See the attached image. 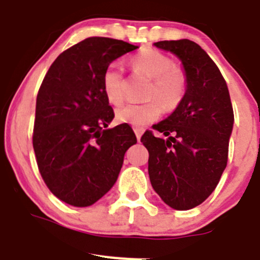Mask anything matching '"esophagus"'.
<instances>
[{
  "mask_svg": "<svg viewBox=\"0 0 260 260\" xmlns=\"http://www.w3.org/2000/svg\"><path fill=\"white\" fill-rule=\"evenodd\" d=\"M135 133H136V137H137V140L140 141L141 137H142V135H143V129H142V128L136 127L135 128Z\"/></svg>",
  "mask_w": 260,
  "mask_h": 260,
  "instance_id": "1",
  "label": "esophagus"
}]
</instances>
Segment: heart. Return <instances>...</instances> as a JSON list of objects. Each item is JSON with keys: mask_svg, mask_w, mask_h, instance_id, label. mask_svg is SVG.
<instances>
[{"mask_svg": "<svg viewBox=\"0 0 260 260\" xmlns=\"http://www.w3.org/2000/svg\"><path fill=\"white\" fill-rule=\"evenodd\" d=\"M133 67L152 79L148 98H157L165 109L176 108L185 93L186 79L183 73L174 67L171 57L156 49L145 48L131 59ZM103 90L107 99L113 106L123 102V70L118 62H112L103 73ZM161 114V105L157 101L143 104H125L115 112L118 122L133 127H145L154 122Z\"/></svg>", "mask_w": 260, "mask_h": 260, "instance_id": "obj_1", "label": "heart"}]
</instances>
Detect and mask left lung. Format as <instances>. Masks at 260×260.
I'll return each mask as SVG.
<instances>
[{"instance_id":"8db88e82","label":"left lung","mask_w":260,"mask_h":260,"mask_svg":"<svg viewBox=\"0 0 260 260\" xmlns=\"http://www.w3.org/2000/svg\"><path fill=\"white\" fill-rule=\"evenodd\" d=\"M153 45L180 60L186 89L176 109L153 125L167 140L147 131L141 142L153 190L170 208L188 210L211 195L226 167L234 112L226 81L201 46L187 39Z\"/></svg>"}]
</instances>
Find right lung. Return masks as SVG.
Returning <instances> with one entry per match:
<instances>
[{
    "instance_id": "right-lung-1",
    "label": "right lung",
    "mask_w": 260,
    "mask_h": 260,
    "mask_svg": "<svg viewBox=\"0 0 260 260\" xmlns=\"http://www.w3.org/2000/svg\"><path fill=\"white\" fill-rule=\"evenodd\" d=\"M138 46L88 38L56 57L36 98L32 145L49 190L64 203L86 208L115 183L124 153L137 143L128 124L108 128L114 112L103 90L112 61Z\"/></svg>"
}]
</instances>
